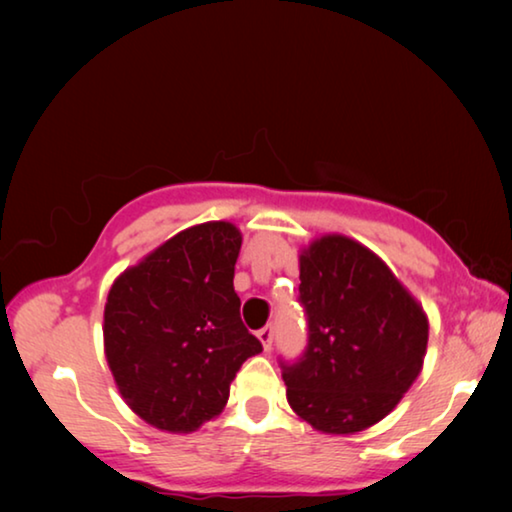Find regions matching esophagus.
<instances>
[{"mask_svg": "<svg viewBox=\"0 0 512 512\" xmlns=\"http://www.w3.org/2000/svg\"><path fill=\"white\" fill-rule=\"evenodd\" d=\"M257 339H259V343H262L264 350H271V345H273V327L266 325V327L259 329Z\"/></svg>", "mask_w": 512, "mask_h": 512, "instance_id": "34e87169", "label": "esophagus"}]
</instances>
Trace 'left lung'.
Listing matches in <instances>:
<instances>
[{
  "label": "left lung",
  "instance_id": "obj_1",
  "mask_svg": "<svg viewBox=\"0 0 512 512\" xmlns=\"http://www.w3.org/2000/svg\"><path fill=\"white\" fill-rule=\"evenodd\" d=\"M309 325L302 359L282 366L293 413L320 433L350 436L391 413L422 372L429 318L381 257L345 235L300 253Z\"/></svg>",
  "mask_w": 512,
  "mask_h": 512
}]
</instances>
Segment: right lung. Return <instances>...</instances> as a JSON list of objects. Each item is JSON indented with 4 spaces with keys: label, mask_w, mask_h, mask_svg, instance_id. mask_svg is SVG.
<instances>
[{
    "label": "right lung",
    "mask_w": 512,
    "mask_h": 512,
    "mask_svg": "<svg viewBox=\"0 0 512 512\" xmlns=\"http://www.w3.org/2000/svg\"><path fill=\"white\" fill-rule=\"evenodd\" d=\"M228 221L187 228L112 282L103 350L131 411L151 427L192 433L223 411L246 359L262 352L241 323Z\"/></svg>",
    "instance_id": "obj_1"
}]
</instances>
